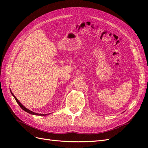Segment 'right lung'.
<instances>
[{"instance_id": "obj_1", "label": "right lung", "mask_w": 148, "mask_h": 148, "mask_svg": "<svg viewBox=\"0 0 148 148\" xmlns=\"http://www.w3.org/2000/svg\"><path fill=\"white\" fill-rule=\"evenodd\" d=\"M12 95L13 96V97H14V98L15 99V100H16V101L17 102V103L18 104V105L20 106V107L21 108L23 109V110H25V112H28V113H29V114H32V115H41V116H44V115H47V114H37V113H35V112H33V111H31V110H29V109H26V107H25V106H23V105H22V104L17 99V98L13 95V94L12 92Z\"/></svg>"}]
</instances>
